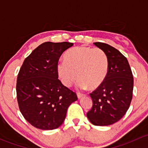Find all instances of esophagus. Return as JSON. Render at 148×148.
<instances>
[{"mask_svg":"<svg viewBox=\"0 0 148 148\" xmlns=\"http://www.w3.org/2000/svg\"><path fill=\"white\" fill-rule=\"evenodd\" d=\"M77 97H78L79 99H80V98H81L82 97L84 96V95H83V94L80 93V92H77Z\"/></svg>","mask_w":148,"mask_h":148,"instance_id":"esophagus-1","label":"esophagus"}]
</instances>
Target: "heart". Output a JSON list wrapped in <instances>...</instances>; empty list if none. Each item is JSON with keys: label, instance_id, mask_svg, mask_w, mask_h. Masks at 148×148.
<instances>
[{"label": "heart", "instance_id": "obj_1", "mask_svg": "<svg viewBox=\"0 0 148 148\" xmlns=\"http://www.w3.org/2000/svg\"><path fill=\"white\" fill-rule=\"evenodd\" d=\"M64 60L58 64L57 70L62 83L66 87L71 86L78 77L80 89L88 86L95 89L103 84L108 75V58L100 48L75 47L65 53Z\"/></svg>", "mask_w": 148, "mask_h": 148}]
</instances>
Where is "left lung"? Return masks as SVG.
Instances as JSON below:
<instances>
[{
	"mask_svg": "<svg viewBox=\"0 0 148 148\" xmlns=\"http://www.w3.org/2000/svg\"><path fill=\"white\" fill-rule=\"evenodd\" d=\"M94 45L106 52L109 68L103 84L90 94L92 107L87 117L95 125H110L121 119L130 107L133 76L127 58L119 51L103 42Z\"/></svg>",
	"mask_w": 148,
	"mask_h": 148,
	"instance_id": "1",
	"label": "left lung"
}]
</instances>
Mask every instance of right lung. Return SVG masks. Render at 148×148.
Here are the masks:
<instances>
[{
  "label": "right lung",
  "mask_w": 148,
  "mask_h": 148,
  "mask_svg": "<svg viewBox=\"0 0 148 148\" xmlns=\"http://www.w3.org/2000/svg\"><path fill=\"white\" fill-rule=\"evenodd\" d=\"M73 45L68 42H45L25 59L17 77L18 106L25 119L36 128L54 130L63 124L76 93L58 80L61 55Z\"/></svg>",
  "instance_id": "add662e5"
}]
</instances>
